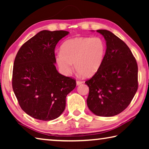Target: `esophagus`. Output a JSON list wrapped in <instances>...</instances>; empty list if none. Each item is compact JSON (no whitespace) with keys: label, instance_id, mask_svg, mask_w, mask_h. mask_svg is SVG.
<instances>
[{"label":"esophagus","instance_id":"34e87169","mask_svg":"<svg viewBox=\"0 0 149 149\" xmlns=\"http://www.w3.org/2000/svg\"><path fill=\"white\" fill-rule=\"evenodd\" d=\"M82 83H83V81H81L77 80V81H76V84H77V85H80V84H81Z\"/></svg>","mask_w":149,"mask_h":149}]
</instances>
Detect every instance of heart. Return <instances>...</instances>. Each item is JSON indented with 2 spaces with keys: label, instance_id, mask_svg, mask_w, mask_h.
I'll use <instances>...</instances> for the list:
<instances>
[{
  "label": "heart",
  "instance_id": "heart-1",
  "mask_svg": "<svg viewBox=\"0 0 149 149\" xmlns=\"http://www.w3.org/2000/svg\"><path fill=\"white\" fill-rule=\"evenodd\" d=\"M106 45L99 37H75L65 41L56 57L59 68L65 74L72 71V65L83 77H91L101 66Z\"/></svg>",
  "mask_w": 149,
  "mask_h": 149
}]
</instances>
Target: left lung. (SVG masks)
<instances>
[{
    "label": "left lung",
    "instance_id": "obj_1",
    "mask_svg": "<svg viewBox=\"0 0 149 149\" xmlns=\"http://www.w3.org/2000/svg\"><path fill=\"white\" fill-rule=\"evenodd\" d=\"M107 41L101 66L85 81L89 88L88 108L99 116L110 117L123 112L138 89V66L130 48L108 30L97 31Z\"/></svg>",
    "mask_w": 149,
    "mask_h": 149
}]
</instances>
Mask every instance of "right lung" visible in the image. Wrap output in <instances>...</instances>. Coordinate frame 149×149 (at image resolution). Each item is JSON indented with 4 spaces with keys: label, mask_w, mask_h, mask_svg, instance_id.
Here are the masks:
<instances>
[{
    "label": "right lung",
    "mask_w": 149,
    "mask_h": 149,
    "mask_svg": "<svg viewBox=\"0 0 149 149\" xmlns=\"http://www.w3.org/2000/svg\"><path fill=\"white\" fill-rule=\"evenodd\" d=\"M66 31L39 32L20 47L14 62L12 88L27 114L43 121L59 117L76 81L56 70L54 49Z\"/></svg>",
    "instance_id": "right-lung-1"
}]
</instances>
